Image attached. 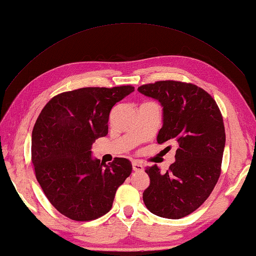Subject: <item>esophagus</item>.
<instances>
[{
  "instance_id": "1",
  "label": "esophagus",
  "mask_w": 256,
  "mask_h": 256,
  "mask_svg": "<svg viewBox=\"0 0 256 256\" xmlns=\"http://www.w3.org/2000/svg\"><path fill=\"white\" fill-rule=\"evenodd\" d=\"M132 167H133V170H134V172H142V170H144V164H140V162H134L132 164Z\"/></svg>"
}]
</instances>
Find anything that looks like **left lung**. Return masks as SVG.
Returning <instances> with one entry per match:
<instances>
[{"label": "left lung", "mask_w": 256, "mask_h": 256, "mask_svg": "<svg viewBox=\"0 0 256 256\" xmlns=\"http://www.w3.org/2000/svg\"><path fill=\"white\" fill-rule=\"evenodd\" d=\"M138 90L162 106L158 144L170 141L177 146L175 162L166 172L157 164L146 170L150 185L144 202L156 216L183 218L209 198L222 174L226 142L222 112L206 90L193 84L157 81Z\"/></svg>", "instance_id": "1"}]
</instances>
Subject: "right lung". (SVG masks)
Wrapping results in <instances>:
<instances>
[{
    "label": "right lung",
    "mask_w": 256,
    "mask_h": 256,
    "mask_svg": "<svg viewBox=\"0 0 256 256\" xmlns=\"http://www.w3.org/2000/svg\"><path fill=\"white\" fill-rule=\"evenodd\" d=\"M132 86H88L56 94L42 108L32 136V162L42 192L56 210L90 222L112 209L116 190L132 172L126 158L92 159V144L108 133L112 106Z\"/></svg>",
    "instance_id": "right-lung-1"
}]
</instances>
